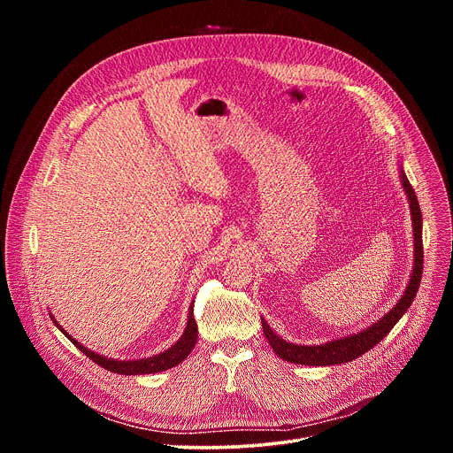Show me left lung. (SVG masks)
Masks as SVG:
<instances>
[{
  "mask_svg": "<svg viewBox=\"0 0 453 453\" xmlns=\"http://www.w3.org/2000/svg\"><path fill=\"white\" fill-rule=\"evenodd\" d=\"M400 180L411 204L412 229H414L412 231L414 233V267L402 299L369 328L358 334H351L348 337H341L325 344H319V346H301V344L287 342L267 325V320L262 317L264 334L271 348L280 358L292 364H301V365H335V364L351 362L362 357L364 353H367L369 349H372L387 334L395 328V325L402 319V315L409 310V306L416 297V292L421 283V274H423V217H421L416 191L412 189L402 163H400Z\"/></svg>",
  "mask_w": 453,
  "mask_h": 453,
  "instance_id": "1",
  "label": "left lung"
}]
</instances>
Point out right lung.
I'll use <instances>...</instances> for the list:
<instances>
[{
  "instance_id": "obj_1",
  "label": "right lung",
  "mask_w": 453,
  "mask_h": 453,
  "mask_svg": "<svg viewBox=\"0 0 453 453\" xmlns=\"http://www.w3.org/2000/svg\"><path fill=\"white\" fill-rule=\"evenodd\" d=\"M55 322V326L66 335L86 357H89L95 364L102 365L104 369L107 371H112L116 374H133V376H138V374H152V372H161V371H166L170 367H175L177 364H180L188 355L189 351L196 348L197 344V322L196 319H193V303L189 306V311H188V322H186V328H184V334L180 335V339L172 346L168 348L166 351L159 353V355H154V357H149V358H142V360H114V358H107V357H102L91 349H88L86 346H82L81 342H77L66 330H64L58 322L55 320L53 315H50Z\"/></svg>"
}]
</instances>
